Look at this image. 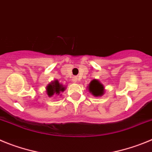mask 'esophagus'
<instances>
[{
  "label": "esophagus",
  "mask_w": 152,
  "mask_h": 152,
  "mask_svg": "<svg viewBox=\"0 0 152 152\" xmlns=\"http://www.w3.org/2000/svg\"><path fill=\"white\" fill-rule=\"evenodd\" d=\"M78 81V78L76 77V76H74V77L72 78V82L73 83H77Z\"/></svg>",
  "instance_id": "1"
}]
</instances>
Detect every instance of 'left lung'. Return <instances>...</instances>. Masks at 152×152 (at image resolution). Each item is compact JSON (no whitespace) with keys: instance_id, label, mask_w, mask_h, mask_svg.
Listing matches in <instances>:
<instances>
[{"instance_id":"1","label":"left lung","mask_w":152,"mask_h":152,"mask_svg":"<svg viewBox=\"0 0 152 152\" xmlns=\"http://www.w3.org/2000/svg\"><path fill=\"white\" fill-rule=\"evenodd\" d=\"M88 90L92 95L100 97L104 94V86L98 79H93L88 86Z\"/></svg>"}]
</instances>
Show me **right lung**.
Wrapping results in <instances>:
<instances>
[{
	"instance_id": "obj_1",
	"label": "right lung",
	"mask_w": 152,
	"mask_h": 152,
	"mask_svg": "<svg viewBox=\"0 0 152 152\" xmlns=\"http://www.w3.org/2000/svg\"><path fill=\"white\" fill-rule=\"evenodd\" d=\"M65 89H66V87L63 86L61 83H60L57 79L50 82L46 86V92H47V95L48 97H52L54 95H59L61 92L65 91Z\"/></svg>"
}]
</instances>
